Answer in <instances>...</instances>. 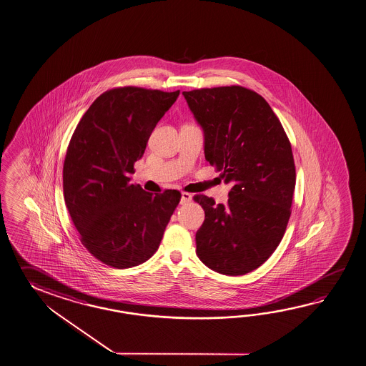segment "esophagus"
I'll use <instances>...</instances> for the list:
<instances>
[{
	"label": "esophagus",
	"instance_id": "1",
	"mask_svg": "<svg viewBox=\"0 0 366 366\" xmlns=\"http://www.w3.org/2000/svg\"><path fill=\"white\" fill-rule=\"evenodd\" d=\"M192 194L190 193H187V192H184L182 194H181V204H187L189 202H192Z\"/></svg>",
	"mask_w": 366,
	"mask_h": 366
}]
</instances>
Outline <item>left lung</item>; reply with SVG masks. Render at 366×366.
I'll use <instances>...</instances> for the list:
<instances>
[{
    "instance_id": "1",
    "label": "left lung",
    "mask_w": 366,
    "mask_h": 366,
    "mask_svg": "<svg viewBox=\"0 0 366 366\" xmlns=\"http://www.w3.org/2000/svg\"><path fill=\"white\" fill-rule=\"evenodd\" d=\"M204 132V157L231 182L228 203L194 195L204 209L197 255L224 275H245L269 259L291 217L296 168L291 142L269 103L242 86L184 91Z\"/></svg>"
}]
</instances>
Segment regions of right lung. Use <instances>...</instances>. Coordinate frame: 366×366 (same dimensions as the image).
<instances>
[{
    "label": "right lung",
    "mask_w": 366,
    "mask_h": 366,
    "mask_svg": "<svg viewBox=\"0 0 366 366\" xmlns=\"http://www.w3.org/2000/svg\"><path fill=\"white\" fill-rule=\"evenodd\" d=\"M179 95L134 86L105 91L71 135L64 198L83 247L107 266L129 269L149 259L179 206V190L152 194L130 182L149 135Z\"/></svg>",
    "instance_id": "add662e5"
}]
</instances>
